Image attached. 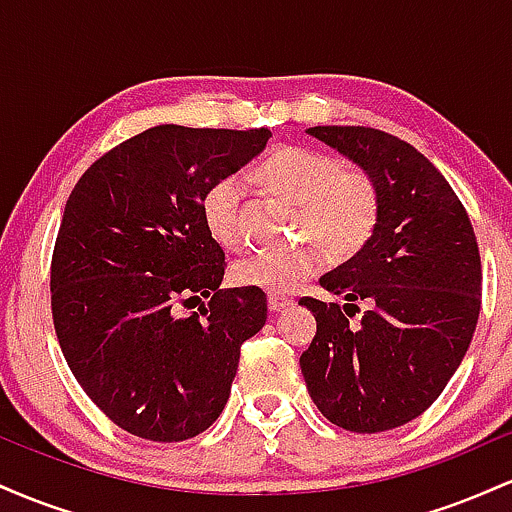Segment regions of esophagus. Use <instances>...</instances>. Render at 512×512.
Masks as SVG:
<instances>
[{
  "label": "esophagus",
  "mask_w": 512,
  "mask_h": 512,
  "mask_svg": "<svg viewBox=\"0 0 512 512\" xmlns=\"http://www.w3.org/2000/svg\"><path fill=\"white\" fill-rule=\"evenodd\" d=\"M267 303H269V310H272V313H281V310L291 308V305H293L291 298L279 296V293H269V301Z\"/></svg>",
  "instance_id": "esophagus-1"
}]
</instances>
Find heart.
Listing matches in <instances>:
<instances>
[{
    "mask_svg": "<svg viewBox=\"0 0 512 512\" xmlns=\"http://www.w3.org/2000/svg\"><path fill=\"white\" fill-rule=\"evenodd\" d=\"M276 195L301 207L298 236L313 238L332 255H354L368 243L380 219V187L363 168H346L339 156L308 146L276 149L260 168ZM243 173L221 175L204 190L202 219L209 236L226 250L243 243ZM325 267L316 243L291 250L250 252L233 264V279L252 289L291 293Z\"/></svg>",
    "mask_w": 512,
    "mask_h": 512,
    "instance_id": "1",
    "label": "heart"
}]
</instances>
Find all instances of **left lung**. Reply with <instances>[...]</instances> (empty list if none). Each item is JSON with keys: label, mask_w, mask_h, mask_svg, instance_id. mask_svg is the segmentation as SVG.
Segmentation results:
<instances>
[{"label": "left lung", "mask_w": 512, "mask_h": 512, "mask_svg": "<svg viewBox=\"0 0 512 512\" xmlns=\"http://www.w3.org/2000/svg\"><path fill=\"white\" fill-rule=\"evenodd\" d=\"M308 134L373 175L380 219L368 243L320 279L346 303L298 301L317 320L303 378L334 426L390 431L424 414L467 354L481 308L477 236L448 180L411 144L373 127Z\"/></svg>", "instance_id": "left-lung-1"}]
</instances>
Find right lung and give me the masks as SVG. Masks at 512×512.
Listing matches in <instances>:
<instances>
[{
  "mask_svg": "<svg viewBox=\"0 0 512 512\" xmlns=\"http://www.w3.org/2000/svg\"><path fill=\"white\" fill-rule=\"evenodd\" d=\"M269 137L264 127H151L98 158L67 199L52 322L76 383L132 436L180 443L207 431L240 346L267 322L262 289H221L226 255L204 226L202 195ZM202 297L197 314L179 313Z\"/></svg>",
  "mask_w": 512,
  "mask_h": 512,
  "instance_id": "add662e5",
  "label": "right lung"
}]
</instances>
